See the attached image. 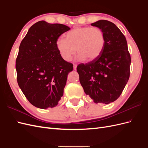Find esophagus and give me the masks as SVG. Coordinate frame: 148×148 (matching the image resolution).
Returning <instances> with one entry per match:
<instances>
[{"label": "esophagus", "mask_w": 148, "mask_h": 148, "mask_svg": "<svg viewBox=\"0 0 148 148\" xmlns=\"http://www.w3.org/2000/svg\"><path fill=\"white\" fill-rule=\"evenodd\" d=\"M77 65L76 64H73V70H77Z\"/></svg>", "instance_id": "obj_1"}]
</instances>
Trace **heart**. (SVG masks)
<instances>
[{
    "label": "heart",
    "mask_w": 148,
    "mask_h": 148,
    "mask_svg": "<svg viewBox=\"0 0 148 148\" xmlns=\"http://www.w3.org/2000/svg\"><path fill=\"white\" fill-rule=\"evenodd\" d=\"M105 44V35L100 28L79 27L69 31L65 34V39L58 38L56 46L65 61H70L76 51L78 53L77 60L92 61L101 56Z\"/></svg>",
    "instance_id": "heart-1"
}]
</instances>
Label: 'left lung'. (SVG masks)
<instances>
[{
	"label": "left lung",
	"instance_id": "8db88e82",
	"mask_svg": "<svg viewBox=\"0 0 148 148\" xmlns=\"http://www.w3.org/2000/svg\"><path fill=\"white\" fill-rule=\"evenodd\" d=\"M104 33L106 44L101 56L77 70L84 91L95 103L108 104L117 100L130 77L131 57L126 38L112 22L101 20L91 24Z\"/></svg>",
	"mask_w": 148,
	"mask_h": 148
}]
</instances>
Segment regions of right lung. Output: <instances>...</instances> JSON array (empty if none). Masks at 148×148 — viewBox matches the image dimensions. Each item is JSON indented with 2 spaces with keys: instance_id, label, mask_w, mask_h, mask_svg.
I'll return each instance as SVG.
<instances>
[{
  "instance_id": "1",
  "label": "right lung",
  "mask_w": 148,
  "mask_h": 148,
  "mask_svg": "<svg viewBox=\"0 0 148 148\" xmlns=\"http://www.w3.org/2000/svg\"><path fill=\"white\" fill-rule=\"evenodd\" d=\"M70 28L39 21L31 26L19 47L16 60L17 82L26 99L39 109L56 107L73 64L60 57L57 39Z\"/></svg>"
}]
</instances>
